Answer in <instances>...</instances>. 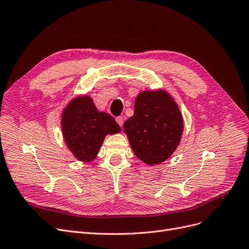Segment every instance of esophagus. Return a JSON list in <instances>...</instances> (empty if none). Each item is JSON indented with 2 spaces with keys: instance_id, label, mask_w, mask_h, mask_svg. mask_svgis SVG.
I'll return each mask as SVG.
<instances>
[{
  "instance_id": "34e87169",
  "label": "esophagus",
  "mask_w": 249,
  "mask_h": 249,
  "mask_svg": "<svg viewBox=\"0 0 249 249\" xmlns=\"http://www.w3.org/2000/svg\"><path fill=\"white\" fill-rule=\"evenodd\" d=\"M116 121H117V123L120 125V126H123V123H124V118L123 117H121V116H120V117H117L116 118Z\"/></svg>"
}]
</instances>
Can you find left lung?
Segmentation results:
<instances>
[{"label":"left lung","instance_id":"8db88e82","mask_svg":"<svg viewBox=\"0 0 249 249\" xmlns=\"http://www.w3.org/2000/svg\"><path fill=\"white\" fill-rule=\"evenodd\" d=\"M182 117L173 98L164 90L137 95L134 114L123 127L137 158L149 165L168 159L179 144Z\"/></svg>","mask_w":249,"mask_h":249}]
</instances>
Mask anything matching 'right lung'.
<instances>
[{"instance_id": "1", "label": "right lung", "mask_w": 249, "mask_h": 249, "mask_svg": "<svg viewBox=\"0 0 249 249\" xmlns=\"http://www.w3.org/2000/svg\"><path fill=\"white\" fill-rule=\"evenodd\" d=\"M61 128L68 148L83 162L94 160L106 135L121 131L112 116L98 112L90 96L71 100L62 113Z\"/></svg>"}]
</instances>
